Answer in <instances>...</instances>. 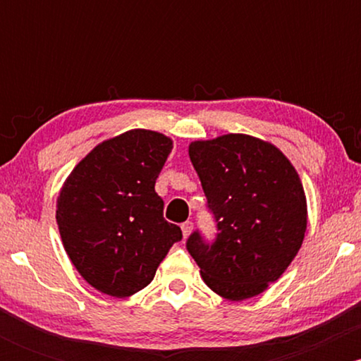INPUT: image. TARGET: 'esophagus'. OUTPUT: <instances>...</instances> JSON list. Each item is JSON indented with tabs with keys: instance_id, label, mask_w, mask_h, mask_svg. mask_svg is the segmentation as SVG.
<instances>
[{
	"instance_id": "obj_1",
	"label": "esophagus",
	"mask_w": 361,
	"mask_h": 361,
	"mask_svg": "<svg viewBox=\"0 0 361 361\" xmlns=\"http://www.w3.org/2000/svg\"><path fill=\"white\" fill-rule=\"evenodd\" d=\"M181 231H183V238H188V235L192 234V231H193V222L186 221V222L181 224Z\"/></svg>"
}]
</instances>
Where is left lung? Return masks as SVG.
I'll use <instances>...</instances> for the list:
<instances>
[{"label": "left lung", "mask_w": 361, "mask_h": 361, "mask_svg": "<svg viewBox=\"0 0 361 361\" xmlns=\"http://www.w3.org/2000/svg\"><path fill=\"white\" fill-rule=\"evenodd\" d=\"M217 238L198 231L186 241L207 287L227 300L259 295L287 270L307 229L304 186L287 156L271 142L226 134L188 146Z\"/></svg>", "instance_id": "8db88e82"}]
</instances>
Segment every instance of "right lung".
I'll list each match as a JSON object with an SVG mask.
<instances>
[{"instance_id":"1","label":"right lung","mask_w":361,"mask_h":361,"mask_svg":"<svg viewBox=\"0 0 361 361\" xmlns=\"http://www.w3.org/2000/svg\"><path fill=\"white\" fill-rule=\"evenodd\" d=\"M173 140L132 128L91 149L57 197L64 250L93 288L123 299L154 279L181 229L164 221L154 185Z\"/></svg>"}]
</instances>
